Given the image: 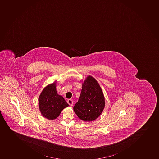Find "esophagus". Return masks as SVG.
Here are the masks:
<instances>
[{"instance_id": "1", "label": "esophagus", "mask_w": 159, "mask_h": 159, "mask_svg": "<svg viewBox=\"0 0 159 159\" xmlns=\"http://www.w3.org/2000/svg\"><path fill=\"white\" fill-rule=\"evenodd\" d=\"M67 102H68V103L69 104L70 106H71V107L73 105V101L72 100H71V99H69Z\"/></svg>"}]
</instances>
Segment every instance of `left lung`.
<instances>
[{
    "mask_svg": "<svg viewBox=\"0 0 159 159\" xmlns=\"http://www.w3.org/2000/svg\"><path fill=\"white\" fill-rule=\"evenodd\" d=\"M105 107L103 93L99 83L88 76L82 85L78 102L73 110L78 117L84 121H92L99 117Z\"/></svg>",
    "mask_w": 159,
    "mask_h": 159,
    "instance_id": "1",
    "label": "left lung"
}]
</instances>
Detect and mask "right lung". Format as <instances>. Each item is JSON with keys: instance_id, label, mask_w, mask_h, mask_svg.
Masks as SVG:
<instances>
[{"instance_id": "add662e5", "label": "right lung", "mask_w": 159, "mask_h": 159, "mask_svg": "<svg viewBox=\"0 0 159 159\" xmlns=\"http://www.w3.org/2000/svg\"><path fill=\"white\" fill-rule=\"evenodd\" d=\"M69 105L56 91V82L45 87L39 98V107L41 114L49 120L57 118L62 111Z\"/></svg>"}]
</instances>
